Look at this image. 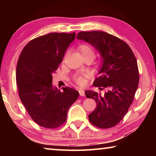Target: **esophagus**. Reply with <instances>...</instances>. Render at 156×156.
<instances>
[{
    "mask_svg": "<svg viewBox=\"0 0 156 156\" xmlns=\"http://www.w3.org/2000/svg\"><path fill=\"white\" fill-rule=\"evenodd\" d=\"M79 94H80V96H85V94H84V91L83 90H82V89H80V90L78 91Z\"/></svg>",
    "mask_w": 156,
    "mask_h": 156,
    "instance_id": "1",
    "label": "esophagus"
}]
</instances>
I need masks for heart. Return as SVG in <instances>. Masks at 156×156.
<instances>
[{"label":"heart","mask_w":156,"mask_h":156,"mask_svg":"<svg viewBox=\"0 0 156 156\" xmlns=\"http://www.w3.org/2000/svg\"><path fill=\"white\" fill-rule=\"evenodd\" d=\"M79 51H80L82 56L83 57L91 56L94 58V49L92 48L91 46L88 45V44H81L78 47ZM88 74L87 73H81V74H76L73 77V80L77 83L78 85L83 86L85 83V80L84 78L87 77Z\"/></svg>","instance_id":"1"}]
</instances>
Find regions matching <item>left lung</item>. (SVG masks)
I'll use <instances>...</instances> for the list:
<instances>
[{
	"instance_id": "8db88e82",
	"label": "left lung",
	"mask_w": 156,
	"mask_h": 156,
	"mask_svg": "<svg viewBox=\"0 0 156 156\" xmlns=\"http://www.w3.org/2000/svg\"><path fill=\"white\" fill-rule=\"evenodd\" d=\"M77 38L91 44L102 57L100 76L95 79L93 85L106 91L103 94L85 91L87 98L96 102L89 120L97 127H113L127 113L138 89L139 72L136 57L125 42L104 31H81Z\"/></svg>"
}]
</instances>
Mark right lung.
<instances>
[{"mask_svg": "<svg viewBox=\"0 0 156 156\" xmlns=\"http://www.w3.org/2000/svg\"><path fill=\"white\" fill-rule=\"evenodd\" d=\"M76 33H50L33 39L18 58L16 83L18 95L26 110L38 125L47 129L61 126L78 91L52 85V74L62 62Z\"/></svg>", "mask_w": 156, "mask_h": 156, "instance_id": "right-lung-1", "label": "right lung"}]
</instances>
